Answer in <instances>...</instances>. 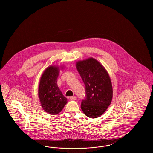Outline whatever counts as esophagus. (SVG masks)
Instances as JSON below:
<instances>
[{
  "instance_id": "esophagus-1",
  "label": "esophagus",
  "mask_w": 153,
  "mask_h": 153,
  "mask_svg": "<svg viewBox=\"0 0 153 153\" xmlns=\"http://www.w3.org/2000/svg\"><path fill=\"white\" fill-rule=\"evenodd\" d=\"M70 99L72 100H76L77 99V97L75 96H71L70 97Z\"/></svg>"
}]
</instances>
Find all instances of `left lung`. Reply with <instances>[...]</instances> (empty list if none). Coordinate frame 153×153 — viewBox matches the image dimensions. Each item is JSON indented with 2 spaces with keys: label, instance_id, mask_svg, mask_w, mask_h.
I'll return each instance as SVG.
<instances>
[{
  "label": "left lung",
  "instance_id": "left-lung-1",
  "mask_svg": "<svg viewBox=\"0 0 153 153\" xmlns=\"http://www.w3.org/2000/svg\"><path fill=\"white\" fill-rule=\"evenodd\" d=\"M76 66L85 86V98L82 100L81 108L88 117H100L112 99V87L109 75L94 58L79 61Z\"/></svg>",
  "mask_w": 153,
  "mask_h": 153
}]
</instances>
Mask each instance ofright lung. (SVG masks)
<instances>
[{"label": "right lung", "mask_w": 153, "mask_h": 153, "mask_svg": "<svg viewBox=\"0 0 153 153\" xmlns=\"http://www.w3.org/2000/svg\"><path fill=\"white\" fill-rule=\"evenodd\" d=\"M58 74L57 67H48L41 76L38 89V96L42 108L53 115L59 113L67 102L66 98L57 84Z\"/></svg>", "instance_id": "add662e5"}]
</instances>
